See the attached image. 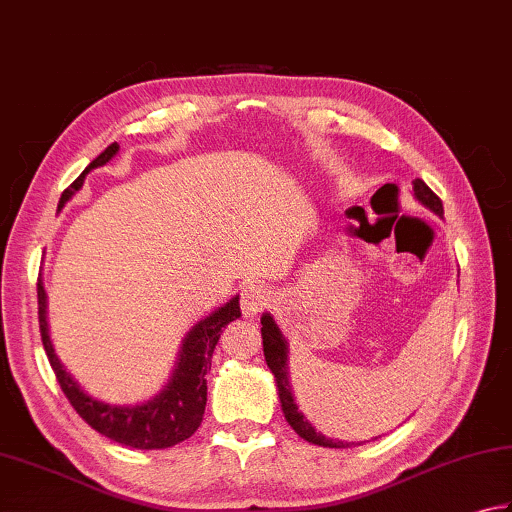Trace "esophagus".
<instances>
[{"label": "esophagus", "mask_w": 512, "mask_h": 512, "mask_svg": "<svg viewBox=\"0 0 512 512\" xmlns=\"http://www.w3.org/2000/svg\"><path fill=\"white\" fill-rule=\"evenodd\" d=\"M272 301V292L263 283H247L240 289V310L245 316H256Z\"/></svg>", "instance_id": "1"}]
</instances>
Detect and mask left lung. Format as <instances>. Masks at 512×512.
Wrapping results in <instances>:
<instances>
[{
	"instance_id": "8db88e82",
	"label": "left lung",
	"mask_w": 512,
	"mask_h": 512,
	"mask_svg": "<svg viewBox=\"0 0 512 512\" xmlns=\"http://www.w3.org/2000/svg\"><path fill=\"white\" fill-rule=\"evenodd\" d=\"M412 191L414 198H417L423 207H428L430 211H435L437 216H443V205L439 196L432 191L423 180H412ZM260 334H263V352H265V361L267 368L272 370L274 379H276V388H278V397H281V408L289 426L294 428L298 437H303L305 441L316 443V446L323 448H347L350 443L343 441H334L327 439L321 432H316L310 421L305 419V414L298 410L294 394H292V383H289V370H287V341L285 336L278 330V325L274 321L272 314H263L260 318Z\"/></svg>"
}]
</instances>
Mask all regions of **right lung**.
Masks as SVG:
<instances>
[{
  "instance_id": "1",
  "label": "right lung",
  "mask_w": 512,
  "mask_h": 512,
  "mask_svg": "<svg viewBox=\"0 0 512 512\" xmlns=\"http://www.w3.org/2000/svg\"><path fill=\"white\" fill-rule=\"evenodd\" d=\"M120 151V144L113 142L106 147L89 167H86L80 178H77L69 189H64L60 198L62 209L77 191L82 189L86 173L106 165L115 153ZM37 316H40V332L42 343L48 356V363L57 376L62 392L71 401L75 412L89 423L100 435L118 441L122 446H131L138 450H160L171 448L176 443L189 439L198 430L202 414L207 406V372L211 370V354L216 350L223 327L240 318L238 296L231 298L229 303L218 307L216 312L198 321L187 332L182 341L176 368L171 372L169 383L162 388L156 397L140 403V406H111V403L98 401L86 394L73 376L66 372L62 361L57 359L53 350L51 336H48L46 323V292L44 283L37 281Z\"/></svg>"
}]
</instances>
